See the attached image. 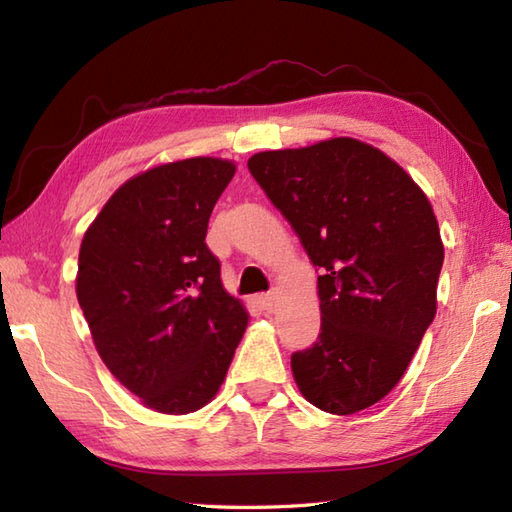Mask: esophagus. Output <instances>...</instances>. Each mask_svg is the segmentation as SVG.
Instances as JSON below:
<instances>
[{"label": "esophagus", "instance_id": "34e87169", "mask_svg": "<svg viewBox=\"0 0 512 512\" xmlns=\"http://www.w3.org/2000/svg\"><path fill=\"white\" fill-rule=\"evenodd\" d=\"M257 303H259V306H262V310L273 312L275 306H277V295H275V292H266V295H259L257 297Z\"/></svg>", "mask_w": 512, "mask_h": 512}]
</instances>
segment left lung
I'll return each instance as SVG.
<instances>
[{
    "mask_svg": "<svg viewBox=\"0 0 512 512\" xmlns=\"http://www.w3.org/2000/svg\"><path fill=\"white\" fill-rule=\"evenodd\" d=\"M248 169L321 275L319 341L292 354L308 402L350 416L383 400L436 317L444 259L424 191L356 138L259 151Z\"/></svg>",
    "mask_w": 512,
    "mask_h": 512,
    "instance_id": "left-lung-1",
    "label": "left lung"
}]
</instances>
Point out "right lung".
<instances>
[{"label": "right lung", "mask_w": 512, "mask_h": 512, "mask_svg": "<svg viewBox=\"0 0 512 512\" xmlns=\"http://www.w3.org/2000/svg\"><path fill=\"white\" fill-rule=\"evenodd\" d=\"M235 162L187 158L129 178L83 235L76 299L107 369L145 407L184 416L220 391L248 325L206 246Z\"/></svg>", "instance_id": "right-lung-1"}]
</instances>
